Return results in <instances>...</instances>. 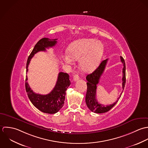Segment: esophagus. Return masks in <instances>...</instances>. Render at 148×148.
I'll use <instances>...</instances> for the list:
<instances>
[{"instance_id": "34e87169", "label": "esophagus", "mask_w": 148, "mask_h": 148, "mask_svg": "<svg viewBox=\"0 0 148 148\" xmlns=\"http://www.w3.org/2000/svg\"><path fill=\"white\" fill-rule=\"evenodd\" d=\"M73 79H74V82L77 81H78V80L79 79V77L78 76V75L75 74V75H74V77H73Z\"/></svg>"}]
</instances>
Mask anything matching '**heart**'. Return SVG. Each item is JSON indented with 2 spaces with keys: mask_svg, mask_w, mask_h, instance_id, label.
<instances>
[{
  "mask_svg": "<svg viewBox=\"0 0 148 148\" xmlns=\"http://www.w3.org/2000/svg\"><path fill=\"white\" fill-rule=\"evenodd\" d=\"M104 52V46L94 39L82 38L72 42L68 47V54L62 56L63 60L71 64L73 60H79L80 69L91 72L98 66Z\"/></svg>",
  "mask_w": 148,
  "mask_h": 148,
  "instance_id": "heart-1",
  "label": "heart"
}]
</instances>
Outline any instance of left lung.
Wrapping results in <instances>:
<instances>
[{
    "label": "left lung",
    "mask_w": 148,
    "mask_h": 148,
    "mask_svg": "<svg viewBox=\"0 0 148 148\" xmlns=\"http://www.w3.org/2000/svg\"><path fill=\"white\" fill-rule=\"evenodd\" d=\"M121 61L123 64V67L122 69V89L123 90L125 88V83H126V66H125V63L124 59L120 57ZM108 59H105L103 60L99 64V66L95 70H94L92 73L86 76V80L88 81L87 82V92L86 95V98L85 101L87 106L88 107L89 109L95 113H106L108 111H109L118 101V99L120 98L122 93L120 94V96L118 98V99L116 101V102L113 103V104H111L110 105L105 106L104 105L100 104L98 103L97 99H96V91H97V85L99 83L100 78L101 75H102L106 64L108 63Z\"/></svg>",
    "instance_id": "8db88e82"
}]
</instances>
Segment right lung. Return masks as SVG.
<instances>
[{
    "instance_id": "obj_1",
    "label": "right lung",
    "mask_w": 148,
    "mask_h": 148,
    "mask_svg": "<svg viewBox=\"0 0 148 148\" xmlns=\"http://www.w3.org/2000/svg\"><path fill=\"white\" fill-rule=\"evenodd\" d=\"M57 39H51L43 38L40 39L34 46L31 53L26 64V73L28 71V67L30 60L39 51H45L46 49L52 47L57 44ZM28 78L26 75L25 87L26 90L33 105L40 111L49 114L57 113L63 107L64 103L66 91L70 85L69 75L67 73L60 72L57 81L53 90L48 94L42 95L34 92L27 82Z\"/></svg>"
}]
</instances>
